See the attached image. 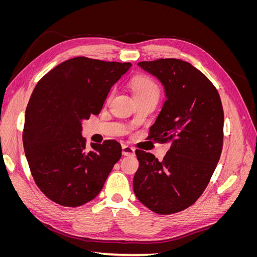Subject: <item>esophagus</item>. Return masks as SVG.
Returning a JSON list of instances; mask_svg holds the SVG:
<instances>
[{"label":"esophagus","mask_w":257,"mask_h":257,"mask_svg":"<svg viewBox=\"0 0 257 257\" xmlns=\"http://www.w3.org/2000/svg\"><path fill=\"white\" fill-rule=\"evenodd\" d=\"M122 154L125 155V157H128V155H134L135 154V149L133 147L122 145Z\"/></svg>","instance_id":"esophagus-1"}]
</instances>
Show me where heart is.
Wrapping results in <instances>:
<instances>
[{
	"mask_svg": "<svg viewBox=\"0 0 257 257\" xmlns=\"http://www.w3.org/2000/svg\"><path fill=\"white\" fill-rule=\"evenodd\" d=\"M131 87L134 96L149 94V93H159V87L151 78L144 75H137L131 80Z\"/></svg>",
	"mask_w": 257,
	"mask_h": 257,
	"instance_id": "b5f03b06",
	"label": "heart"
}]
</instances>
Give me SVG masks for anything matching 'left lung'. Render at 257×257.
I'll use <instances>...</instances> for the list:
<instances>
[{"label": "left lung", "mask_w": 257, "mask_h": 257, "mask_svg": "<svg viewBox=\"0 0 257 257\" xmlns=\"http://www.w3.org/2000/svg\"><path fill=\"white\" fill-rule=\"evenodd\" d=\"M138 65L165 87L167 99L149 137L169 143L170 149L161 162L136 150L134 193L151 211L173 214L195 203L213 175L223 148V106L213 83L189 62L159 59Z\"/></svg>", "instance_id": "obj_1"}]
</instances>
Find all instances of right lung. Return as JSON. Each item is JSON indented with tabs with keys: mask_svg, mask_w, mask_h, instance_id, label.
<instances>
[{
	"mask_svg": "<svg viewBox=\"0 0 257 257\" xmlns=\"http://www.w3.org/2000/svg\"><path fill=\"white\" fill-rule=\"evenodd\" d=\"M131 65L77 57L52 68L35 85L26 110L23 148L38 189L56 204L75 208L95 198L120 160L121 145L113 139L84 150L82 121L99 113Z\"/></svg>",
	"mask_w": 257,
	"mask_h": 257,
	"instance_id": "add662e5",
	"label": "right lung"
}]
</instances>
